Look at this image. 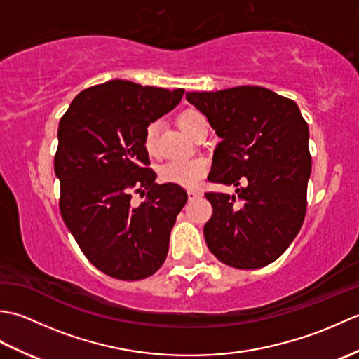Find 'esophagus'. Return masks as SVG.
I'll return each instance as SVG.
<instances>
[{
  "label": "esophagus",
  "instance_id": "1",
  "mask_svg": "<svg viewBox=\"0 0 359 359\" xmlns=\"http://www.w3.org/2000/svg\"><path fill=\"white\" fill-rule=\"evenodd\" d=\"M201 196H202V193H201V191H196V189H189V191H188V197H189V201L197 199V197H201Z\"/></svg>",
  "mask_w": 359,
  "mask_h": 359
}]
</instances>
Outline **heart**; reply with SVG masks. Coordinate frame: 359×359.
<instances>
[{"label": "heart", "mask_w": 359, "mask_h": 359, "mask_svg": "<svg viewBox=\"0 0 359 359\" xmlns=\"http://www.w3.org/2000/svg\"><path fill=\"white\" fill-rule=\"evenodd\" d=\"M202 118L203 116L201 112L187 111L179 117V126L182 128V131L191 135L196 123ZM158 121H151L143 133V148L151 157H156L158 152ZM208 170L210 165L207 162V158L203 157L172 160V162H168L160 166L158 177L162 182H165V184H172L184 188H196L199 187L202 179L207 175Z\"/></svg>", "instance_id": "1"}]
</instances>
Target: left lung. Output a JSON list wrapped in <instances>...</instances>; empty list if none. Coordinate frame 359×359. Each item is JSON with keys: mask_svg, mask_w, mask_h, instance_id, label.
Segmentation results:
<instances>
[{"mask_svg": "<svg viewBox=\"0 0 359 359\" xmlns=\"http://www.w3.org/2000/svg\"><path fill=\"white\" fill-rule=\"evenodd\" d=\"M187 100L222 139L208 180L236 187V196L205 193L212 207L203 226L210 251L241 270L274 262L306 217L307 121L293 100L262 86L188 93Z\"/></svg>", "mask_w": 359, "mask_h": 359, "instance_id": "obj_1", "label": "left lung"}]
</instances>
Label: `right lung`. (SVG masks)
I'll return each mask as SVG.
<instances>
[{
    "instance_id": "add662e5",
    "label": "right lung",
    "mask_w": 359,
    "mask_h": 359,
    "mask_svg": "<svg viewBox=\"0 0 359 359\" xmlns=\"http://www.w3.org/2000/svg\"><path fill=\"white\" fill-rule=\"evenodd\" d=\"M184 93L111 80L81 90L60 120L53 158L60 211L83 255L111 278L144 279L166 259L188 194L156 184L143 133ZM133 192L145 197L140 205L132 203Z\"/></svg>"
}]
</instances>
